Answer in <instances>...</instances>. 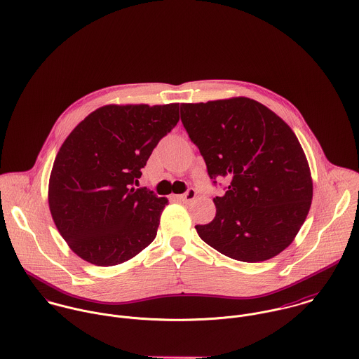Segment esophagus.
I'll return each instance as SVG.
<instances>
[{
    "mask_svg": "<svg viewBox=\"0 0 359 359\" xmlns=\"http://www.w3.org/2000/svg\"><path fill=\"white\" fill-rule=\"evenodd\" d=\"M180 201H182V202H185V203H188V202H192L195 198H196V191L194 189V188H189L184 195H180V196H177Z\"/></svg>",
    "mask_w": 359,
    "mask_h": 359,
    "instance_id": "1",
    "label": "esophagus"
}]
</instances>
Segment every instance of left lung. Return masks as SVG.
I'll list each match as a JSON object with an SVG mask.
<instances>
[{
	"instance_id": "8db88e82",
	"label": "left lung",
	"mask_w": 359,
	"mask_h": 359,
	"mask_svg": "<svg viewBox=\"0 0 359 359\" xmlns=\"http://www.w3.org/2000/svg\"><path fill=\"white\" fill-rule=\"evenodd\" d=\"M181 121L212 182L229 181L225 195L212 199L214 219L195 226L202 241L243 262L283 252L304 224L312 201L307 157L292 128L245 97L182 103Z\"/></svg>"
}]
</instances>
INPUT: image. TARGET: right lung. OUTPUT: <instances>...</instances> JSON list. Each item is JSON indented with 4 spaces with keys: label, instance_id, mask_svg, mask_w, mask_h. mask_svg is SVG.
I'll return each mask as SVG.
<instances>
[{
    "label": "right lung",
    "instance_id": "1",
    "mask_svg": "<svg viewBox=\"0 0 359 359\" xmlns=\"http://www.w3.org/2000/svg\"><path fill=\"white\" fill-rule=\"evenodd\" d=\"M180 120V103L106 104L65 140L48 187L53 222L83 259L111 266L148 248L168 203L134 188L158 141Z\"/></svg>",
    "mask_w": 359,
    "mask_h": 359
}]
</instances>
